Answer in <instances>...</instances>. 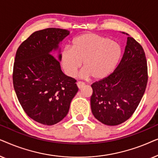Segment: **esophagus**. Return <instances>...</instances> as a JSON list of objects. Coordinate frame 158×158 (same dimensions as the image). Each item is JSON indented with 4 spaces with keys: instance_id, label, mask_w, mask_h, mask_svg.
Instances as JSON below:
<instances>
[{
    "instance_id": "obj_1",
    "label": "esophagus",
    "mask_w": 158,
    "mask_h": 158,
    "mask_svg": "<svg viewBox=\"0 0 158 158\" xmlns=\"http://www.w3.org/2000/svg\"><path fill=\"white\" fill-rule=\"evenodd\" d=\"M84 85H85V83H83V82H81V81L77 82V87H78V88H83Z\"/></svg>"
}]
</instances>
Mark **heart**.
I'll list each match as a JSON object with an SVG mask.
<instances>
[{"label": "heart", "mask_w": 158, "mask_h": 158, "mask_svg": "<svg viewBox=\"0 0 158 158\" xmlns=\"http://www.w3.org/2000/svg\"><path fill=\"white\" fill-rule=\"evenodd\" d=\"M122 56V48L115 41L94 33H86L73 40L72 48L65 47L60 62L67 75L75 76L81 67V76L95 80L107 77L115 69Z\"/></svg>", "instance_id": "heart-1"}]
</instances>
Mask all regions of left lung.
Segmentation results:
<instances>
[{
	"mask_svg": "<svg viewBox=\"0 0 158 158\" xmlns=\"http://www.w3.org/2000/svg\"><path fill=\"white\" fill-rule=\"evenodd\" d=\"M148 80L144 49L135 39L128 36L117 68L109 76L91 85L90 107L95 118L109 126L129 119L143 96Z\"/></svg>",
	"mask_w": 158,
	"mask_h": 158,
	"instance_id": "1",
	"label": "left lung"
}]
</instances>
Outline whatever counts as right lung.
Returning a JSON list of instances; mask_svg holds the SVG:
<instances>
[{"mask_svg":"<svg viewBox=\"0 0 158 158\" xmlns=\"http://www.w3.org/2000/svg\"><path fill=\"white\" fill-rule=\"evenodd\" d=\"M68 30L48 28L34 32L19 47L13 83L25 113L44 125H54L68 113L78 88L76 80L62 73L52 52L69 35Z\"/></svg>","mask_w":158,"mask_h":158,"instance_id":"1","label":"right lung"}]
</instances>
